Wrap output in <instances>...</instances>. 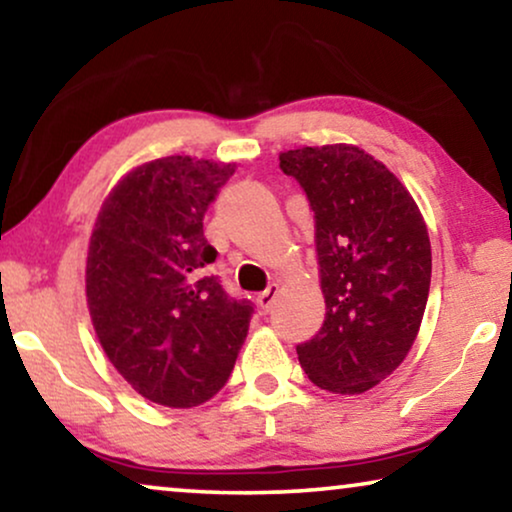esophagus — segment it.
<instances>
[{"mask_svg": "<svg viewBox=\"0 0 512 512\" xmlns=\"http://www.w3.org/2000/svg\"><path fill=\"white\" fill-rule=\"evenodd\" d=\"M275 298H277V284H270L268 289H265L261 296L256 298V303L263 312H270V307H272V303H275Z\"/></svg>", "mask_w": 512, "mask_h": 512, "instance_id": "34e87169", "label": "esophagus"}]
</instances>
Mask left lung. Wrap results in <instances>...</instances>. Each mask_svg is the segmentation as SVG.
<instances>
[{
    "instance_id": "obj_1",
    "label": "left lung",
    "mask_w": 512,
    "mask_h": 512,
    "mask_svg": "<svg viewBox=\"0 0 512 512\" xmlns=\"http://www.w3.org/2000/svg\"><path fill=\"white\" fill-rule=\"evenodd\" d=\"M314 212L326 317L296 347L317 387L363 394L394 373L422 324L431 242L405 186L366 151L303 146L279 156Z\"/></svg>"
}]
</instances>
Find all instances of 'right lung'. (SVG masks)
<instances>
[{
  "label": "right lung",
  "instance_id": "1",
  "mask_svg": "<svg viewBox=\"0 0 512 512\" xmlns=\"http://www.w3.org/2000/svg\"><path fill=\"white\" fill-rule=\"evenodd\" d=\"M235 165L153 160L104 200L90 235L86 296L100 345L144 398L193 408L219 394L247 338L254 303L209 275L202 219Z\"/></svg>",
  "mask_w": 512,
  "mask_h": 512
}]
</instances>
